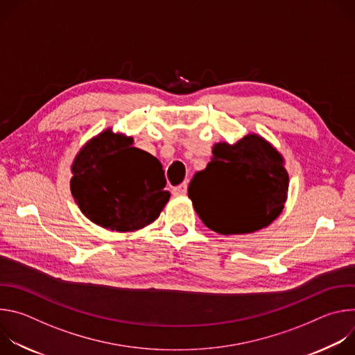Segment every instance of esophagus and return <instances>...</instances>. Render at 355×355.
I'll list each match as a JSON object with an SVG mask.
<instances>
[{
    "mask_svg": "<svg viewBox=\"0 0 355 355\" xmlns=\"http://www.w3.org/2000/svg\"><path fill=\"white\" fill-rule=\"evenodd\" d=\"M187 189H188V184H187V182H182L181 185H178V187H175V188L173 189V193H174V195H184V193H187Z\"/></svg>",
    "mask_w": 355,
    "mask_h": 355,
    "instance_id": "1",
    "label": "esophagus"
}]
</instances>
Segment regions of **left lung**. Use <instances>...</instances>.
<instances>
[{
	"label": "left lung",
	"mask_w": 355,
	"mask_h": 355,
	"mask_svg": "<svg viewBox=\"0 0 355 355\" xmlns=\"http://www.w3.org/2000/svg\"><path fill=\"white\" fill-rule=\"evenodd\" d=\"M207 168L195 173L188 196L200 220L219 234H244L271 225L288 198L289 175L279 151L257 133L212 148Z\"/></svg>",
	"instance_id": "left-lung-1"
}]
</instances>
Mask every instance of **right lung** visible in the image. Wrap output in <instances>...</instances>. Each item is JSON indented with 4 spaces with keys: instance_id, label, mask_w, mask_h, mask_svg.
Returning <instances> with one entry per match:
<instances>
[{
    "instance_id": "1",
    "label": "right lung",
    "mask_w": 355,
    "mask_h": 355,
    "mask_svg": "<svg viewBox=\"0 0 355 355\" xmlns=\"http://www.w3.org/2000/svg\"><path fill=\"white\" fill-rule=\"evenodd\" d=\"M108 128L89 139L71 164V195L92 223L135 232L153 223L170 199L162 163Z\"/></svg>"
}]
</instances>
